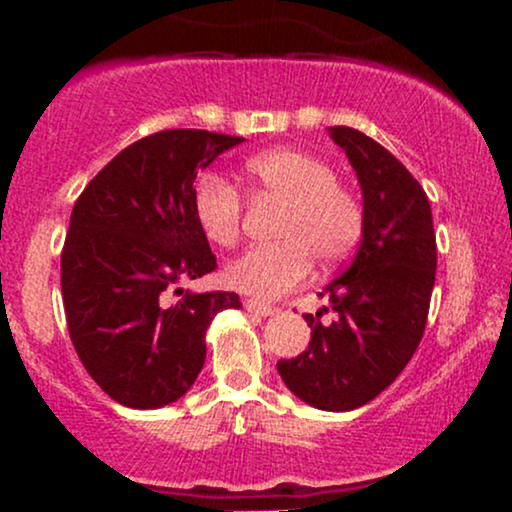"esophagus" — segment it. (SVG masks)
<instances>
[{
  "label": "esophagus",
  "mask_w": 512,
  "mask_h": 512,
  "mask_svg": "<svg viewBox=\"0 0 512 512\" xmlns=\"http://www.w3.org/2000/svg\"><path fill=\"white\" fill-rule=\"evenodd\" d=\"M245 310H248V313L262 315V317H267V315H272V313H274L272 305L260 303V301H245Z\"/></svg>",
  "instance_id": "34e87169"
}]
</instances>
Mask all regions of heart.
<instances>
[{
  "label": "heart",
  "mask_w": 512,
  "mask_h": 512,
  "mask_svg": "<svg viewBox=\"0 0 512 512\" xmlns=\"http://www.w3.org/2000/svg\"><path fill=\"white\" fill-rule=\"evenodd\" d=\"M245 173L269 195L289 202L272 245L240 252L223 269L231 289L260 301H274L308 279L313 257L339 262L361 238L363 211L339 185L330 163L298 149H274L252 156ZM192 214L209 243L228 248L240 236L243 204L236 187L216 173H204L192 187Z\"/></svg>",
  "instance_id": "obj_1"
}]
</instances>
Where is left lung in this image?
<instances>
[{"label": "left lung", "instance_id": "8db88e82", "mask_svg": "<svg viewBox=\"0 0 512 512\" xmlns=\"http://www.w3.org/2000/svg\"><path fill=\"white\" fill-rule=\"evenodd\" d=\"M363 192V231L354 260L327 286L337 320L305 315L310 344L276 363L305 404L351 411L402 373L426 330L436 284V231L424 187L385 146L351 127H330Z\"/></svg>", "mask_w": 512, "mask_h": 512}]
</instances>
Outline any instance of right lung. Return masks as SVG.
<instances>
[{
  "label": "right lung",
  "mask_w": 512,
  "mask_h": 512,
  "mask_svg": "<svg viewBox=\"0 0 512 512\" xmlns=\"http://www.w3.org/2000/svg\"><path fill=\"white\" fill-rule=\"evenodd\" d=\"M245 142L207 129H163L122 149L84 187L62 250V298L81 363L105 395L158 409L190 390L228 291L180 284L214 272L192 214V185L216 156Z\"/></svg>",
  "instance_id": "right-lung-1"
}]
</instances>
